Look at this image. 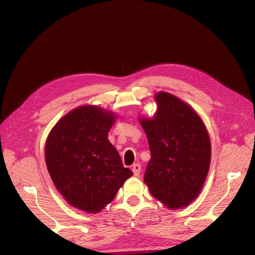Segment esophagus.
<instances>
[{"mask_svg": "<svg viewBox=\"0 0 255 255\" xmlns=\"http://www.w3.org/2000/svg\"><path fill=\"white\" fill-rule=\"evenodd\" d=\"M131 170H132V172H133V175L134 176H138L139 174H140V171H141V166H140V164H133L132 165V167H131Z\"/></svg>", "mask_w": 255, "mask_h": 255, "instance_id": "1", "label": "esophagus"}]
</instances>
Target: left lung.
<instances>
[{
  "mask_svg": "<svg viewBox=\"0 0 255 255\" xmlns=\"http://www.w3.org/2000/svg\"><path fill=\"white\" fill-rule=\"evenodd\" d=\"M152 118L139 117L147 134L151 159L143 181L151 195L170 209L186 207L207 177L210 138L203 119L175 95L158 92Z\"/></svg>",
  "mask_w": 255,
  "mask_h": 255,
  "instance_id": "8db88e82",
  "label": "left lung"
}]
</instances>
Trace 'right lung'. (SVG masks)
<instances>
[{
  "label": "right lung",
  "instance_id": "right-lung-1",
  "mask_svg": "<svg viewBox=\"0 0 255 255\" xmlns=\"http://www.w3.org/2000/svg\"><path fill=\"white\" fill-rule=\"evenodd\" d=\"M116 118L100 106H79L53 126L46 140L45 160L53 184L72 207L85 213H100L132 175L107 138Z\"/></svg>",
  "mask_w": 255,
  "mask_h": 255
}]
</instances>
